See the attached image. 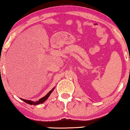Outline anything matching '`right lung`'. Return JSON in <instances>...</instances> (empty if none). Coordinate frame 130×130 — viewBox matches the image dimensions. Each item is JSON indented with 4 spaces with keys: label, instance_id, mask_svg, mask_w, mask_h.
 I'll list each match as a JSON object with an SVG mask.
<instances>
[{
    "label": "right lung",
    "instance_id": "right-lung-1",
    "mask_svg": "<svg viewBox=\"0 0 130 130\" xmlns=\"http://www.w3.org/2000/svg\"><path fill=\"white\" fill-rule=\"evenodd\" d=\"M54 89H55V88H53V89H52L51 90V91L47 93V94L45 96H44V97L41 98V99H39L38 101H30V100H26L22 99V98H21V99L24 102H25V103H27V104H29L30 105H34V106H36V105L42 104V103H43L46 100H47V98L49 97V96H50V94L52 93V92H53Z\"/></svg>",
    "mask_w": 130,
    "mask_h": 130
}]
</instances>
